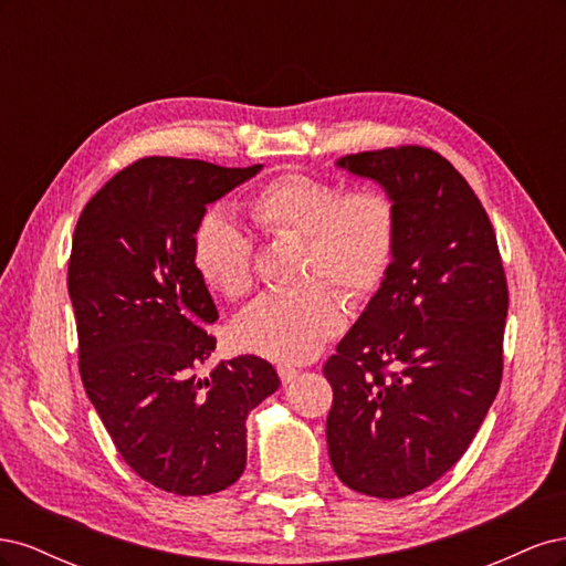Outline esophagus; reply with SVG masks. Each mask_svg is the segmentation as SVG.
I'll return each instance as SVG.
<instances>
[{"label": "esophagus", "mask_w": 566, "mask_h": 566, "mask_svg": "<svg viewBox=\"0 0 566 566\" xmlns=\"http://www.w3.org/2000/svg\"><path fill=\"white\" fill-rule=\"evenodd\" d=\"M297 368H293V366H279V375H281V380H283V385H290L293 382L295 378H297Z\"/></svg>", "instance_id": "34e87169"}]
</instances>
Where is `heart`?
Here are the masks:
<instances>
[{
  "label": "heart",
  "mask_w": 566,
  "mask_h": 566,
  "mask_svg": "<svg viewBox=\"0 0 566 566\" xmlns=\"http://www.w3.org/2000/svg\"><path fill=\"white\" fill-rule=\"evenodd\" d=\"M248 214L269 235L304 241V281L314 283L252 302L233 325L235 345L279 364L312 361L345 323L342 300L322 282L356 304L378 295L397 262L399 205L378 186L347 191L333 179L285 172L256 188ZM191 256L200 279L227 300L252 290L254 248L229 217L200 219Z\"/></svg>",
  "instance_id": "heart-1"
}]
</instances>
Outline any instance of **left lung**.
<instances>
[{
	"label": "left lung",
	"mask_w": 566,
	"mask_h": 566,
	"mask_svg": "<svg viewBox=\"0 0 566 566\" xmlns=\"http://www.w3.org/2000/svg\"><path fill=\"white\" fill-rule=\"evenodd\" d=\"M339 167L399 205L397 262L323 375L342 484L403 499L468 451L503 378L507 281L491 219L458 169L424 146L345 156Z\"/></svg>",
	"instance_id": "1"
}]
</instances>
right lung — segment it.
I'll return each instance as SVG.
<instances>
[{
	"label": "right lung",
	"mask_w": 566,
	"mask_h": 566,
	"mask_svg": "<svg viewBox=\"0 0 566 566\" xmlns=\"http://www.w3.org/2000/svg\"><path fill=\"white\" fill-rule=\"evenodd\" d=\"M260 169L146 156L77 219L67 293L82 385L117 453L167 493L231 486L245 470V418L281 385L254 354L198 378L219 314L193 266V231L210 202Z\"/></svg>",
	"instance_id": "obj_1"
}]
</instances>
